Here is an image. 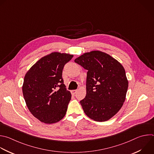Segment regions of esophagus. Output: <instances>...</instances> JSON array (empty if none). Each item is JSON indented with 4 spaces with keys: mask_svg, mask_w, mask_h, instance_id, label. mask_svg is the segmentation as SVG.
Here are the masks:
<instances>
[{
    "mask_svg": "<svg viewBox=\"0 0 154 154\" xmlns=\"http://www.w3.org/2000/svg\"><path fill=\"white\" fill-rule=\"evenodd\" d=\"M77 90H72L71 91V94H72V95H75V94H76V92H77Z\"/></svg>",
    "mask_w": 154,
    "mask_h": 154,
    "instance_id": "esophagus-1",
    "label": "esophagus"
}]
</instances>
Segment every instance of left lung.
Wrapping results in <instances>:
<instances>
[{"label": "left lung", "mask_w": 154, "mask_h": 154, "mask_svg": "<svg viewBox=\"0 0 154 154\" xmlns=\"http://www.w3.org/2000/svg\"><path fill=\"white\" fill-rule=\"evenodd\" d=\"M74 62L88 71L86 95L80 101L85 113L96 122L109 120L125 101L128 81L123 66L100 51L84 53Z\"/></svg>", "instance_id": "8db88e82"}]
</instances>
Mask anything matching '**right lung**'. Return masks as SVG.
I'll return each mask as SVG.
<instances>
[{"label": "right lung", "instance_id": "right-lung-1", "mask_svg": "<svg viewBox=\"0 0 154 154\" xmlns=\"http://www.w3.org/2000/svg\"><path fill=\"white\" fill-rule=\"evenodd\" d=\"M73 56L52 53L38 60L25 75V101L30 112L41 122L55 123L66 114L71 94L63 83L62 72Z\"/></svg>", "mask_w": 154, "mask_h": 154}]
</instances>
